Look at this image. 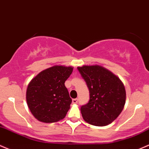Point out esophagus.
Returning a JSON list of instances; mask_svg holds the SVG:
<instances>
[{
	"label": "esophagus",
	"mask_w": 149,
	"mask_h": 149,
	"mask_svg": "<svg viewBox=\"0 0 149 149\" xmlns=\"http://www.w3.org/2000/svg\"><path fill=\"white\" fill-rule=\"evenodd\" d=\"M78 102V99L77 98H74V99H72V103H77Z\"/></svg>",
	"instance_id": "1"
}]
</instances>
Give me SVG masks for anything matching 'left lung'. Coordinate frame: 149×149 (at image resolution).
<instances>
[{
    "mask_svg": "<svg viewBox=\"0 0 149 149\" xmlns=\"http://www.w3.org/2000/svg\"><path fill=\"white\" fill-rule=\"evenodd\" d=\"M89 90L90 99L81 107L83 119L90 125L106 126L124 108L126 91L118 76L101 65L77 67Z\"/></svg>",
    "mask_w": 149,
    "mask_h": 149,
    "instance_id": "left-lung-1",
    "label": "left lung"
}]
</instances>
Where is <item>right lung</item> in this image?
Wrapping results in <instances>:
<instances>
[{"label":"right lung","mask_w":149,"mask_h":149,"mask_svg":"<svg viewBox=\"0 0 149 149\" xmlns=\"http://www.w3.org/2000/svg\"><path fill=\"white\" fill-rule=\"evenodd\" d=\"M72 70L71 66H52L38 73L29 83L26 103L38 121L52 123L65 118L72 103L65 82Z\"/></svg>","instance_id":"1"}]
</instances>
